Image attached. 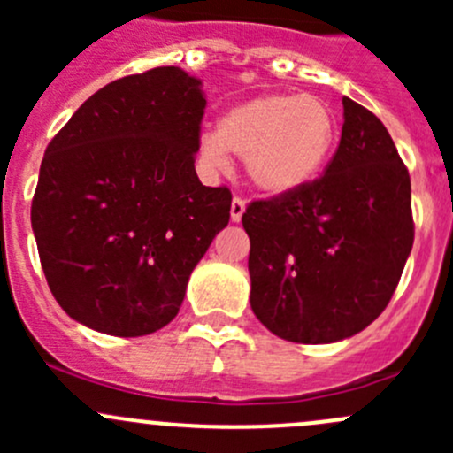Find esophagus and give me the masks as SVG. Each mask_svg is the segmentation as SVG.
Listing matches in <instances>:
<instances>
[{
    "label": "esophagus",
    "mask_w": 453,
    "mask_h": 453,
    "mask_svg": "<svg viewBox=\"0 0 453 453\" xmlns=\"http://www.w3.org/2000/svg\"><path fill=\"white\" fill-rule=\"evenodd\" d=\"M245 212V201L241 197H234L232 199V208H230V219L232 223H239L241 217H243Z\"/></svg>",
    "instance_id": "1"
}]
</instances>
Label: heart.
I'll return each instance as SVG.
<instances>
[{"mask_svg": "<svg viewBox=\"0 0 453 453\" xmlns=\"http://www.w3.org/2000/svg\"><path fill=\"white\" fill-rule=\"evenodd\" d=\"M337 140L340 125L328 103L311 94L273 91L226 109L217 131L199 138V159L210 171H223L227 153L241 155L256 188L282 197L322 175Z\"/></svg>", "mask_w": 453, "mask_h": 453, "instance_id": "obj_1", "label": "heart"}]
</instances>
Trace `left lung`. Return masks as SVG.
<instances>
[{
    "mask_svg": "<svg viewBox=\"0 0 453 453\" xmlns=\"http://www.w3.org/2000/svg\"><path fill=\"white\" fill-rule=\"evenodd\" d=\"M342 103V140L324 175L243 214L252 311L296 344H331L374 322L414 243L410 175L395 142L366 107Z\"/></svg>",
    "mask_w": 453,
    "mask_h": 453,
    "instance_id": "8db88e82",
    "label": "left lung"
}]
</instances>
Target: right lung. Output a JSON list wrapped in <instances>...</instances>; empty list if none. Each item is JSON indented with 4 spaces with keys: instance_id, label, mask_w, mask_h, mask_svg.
<instances>
[{
    "instance_id": "1",
    "label": "right lung",
    "mask_w": 453,
    "mask_h": 453,
    "mask_svg": "<svg viewBox=\"0 0 453 453\" xmlns=\"http://www.w3.org/2000/svg\"><path fill=\"white\" fill-rule=\"evenodd\" d=\"M203 109L199 79L155 67L96 91L45 149L32 232L50 291L83 326H166L230 221V190L195 171Z\"/></svg>"
}]
</instances>
